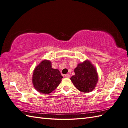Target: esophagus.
<instances>
[{"label":"esophagus","instance_id":"obj_1","mask_svg":"<svg viewBox=\"0 0 128 128\" xmlns=\"http://www.w3.org/2000/svg\"><path fill=\"white\" fill-rule=\"evenodd\" d=\"M65 76H66V77H67V78H70V75L69 74H65Z\"/></svg>","mask_w":128,"mask_h":128}]
</instances>
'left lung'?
Returning a JSON list of instances; mask_svg holds the SVG:
<instances>
[{"label":"left lung","mask_w":128,"mask_h":128,"mask_svg":"<svg viewBox=\"0 0 128 128\" xmlns=\"http://www.w3.org/2000/svg\"><path fill=\"white\" fill-rule=\"evenodd\" d=\"M74 71L75 74L70 79L77 90L88 93L94 89L98 82V74L96 69L89 61L78 64Z\"/></svg>","instance_id":"1"}]
</instances>
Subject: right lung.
I'll return each mask as SVG.
<instances>
[{"instance_id":"add662e5","label":"right lung","mask_w":128,"mask_h":128,"mask_svg":"<svg viewBox=\"0 0 128 128\" xmlns=\"http://www.w3.org/2000/svg\"><path fill=\"white\" fill-rule=\"evenodd\" d=\"M62 78L59 70L52 68L50 61L44 60L34 71L32 83L38 92L46 94L58 87Z\"/></svg>"}]
</instances>
